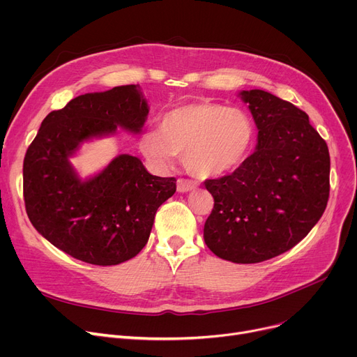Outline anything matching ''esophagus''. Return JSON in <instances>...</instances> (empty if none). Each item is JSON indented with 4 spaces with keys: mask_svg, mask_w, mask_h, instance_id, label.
I'll use <instances>...</instances> for the list:
<instances>
[{
    "mask_svg": "<svg viewBox=\"0 0 357 357\" xmlns=\"http://www.w3.org/2000/svg\"><path fill=\"white\" fill-rule=\"evenodd\" d=\"M197 188V183L190 179H178V191L179 192H188Z\"/></svg>",
    "mask_w": 357,
    "mask_h": 357,
    "instance_id": "34e87169",
    "label": "esophagus"
}]
</instances>
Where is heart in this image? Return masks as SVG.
<instances>
[{"instance_id": "1", "label": "heart", "mask_w": 357, "mask_h": 357, "mask_svg": "<svg viewBox=\"0 0 357 357\" xmlns=\"http://www.w3.org/2000/svg\"><path fill=\"white\" fill-rule=\"evenodd\" d=\"M255 124L246 111L199 101L166 112L160 131L140 140L143 155L159 167L171 166L178 153L198 178L230 174L245 162L255 142Z\"/></svg>"}]
</instances>
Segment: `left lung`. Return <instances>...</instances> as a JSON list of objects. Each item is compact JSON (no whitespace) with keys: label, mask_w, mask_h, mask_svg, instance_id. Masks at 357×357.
I'll return each mask as SVG.
<instances>
[{"label":"left lung","mask_w":357,"mask_h":357,"mask_svg":"<svg viewBox=\"0 0 357 357\" xmlns=\"http://www.w3.org/2000/svg\"><path fill=\"white\" fill-rule=\"evenodd\" d=\"M257 127L256 152L230 175L207 179L214 208L208 249L234 264H259L298 245L330 195V155L308 116L261 89L241 91Z\"/></svg>","instance_id":"obj_1"}]
</instances>
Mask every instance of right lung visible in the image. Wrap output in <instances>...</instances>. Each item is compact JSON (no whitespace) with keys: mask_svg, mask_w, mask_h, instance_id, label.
Wrapping results in <instances>:
<instances>
[{"mask_svg":"<svg viewBox=\"0 0 357 357\" xmlns=\"http://www.w3.org/2000/svg\"><path fill=\"white\" fill-rule=\"evenodd\" d=\"M149 107L139 85H121L70 100L42 121L23 163L27 215L54 248L91 265L135 257L149 240L158 208L176 191L175 178L150 175L142 160L120 155L102 172L79 179L69 163L81 143L140 133Z\"/></svg>","mask_w":357,"mask_h":357,"instance_id":"right-lung-1","label":"right lung"}]
</instances>
